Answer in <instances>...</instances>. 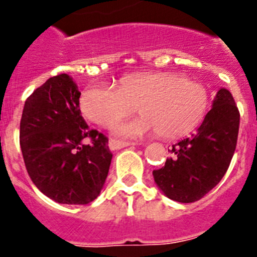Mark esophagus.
Returning <instances> with one entry per match:
<instances>
[{
	"label": "esophagus",
	"instance_id": "34e87169",
	"mask_svg": "<svg viewBox=\"0 0 257 257\" xmlns=\"http://www.w3.org/2000/svg\"><path fill=\"white\" fill-rule=\"evenodd\" d=\"M133 145H134V143L125 142V141H117V140H110L109 141V148L111 151L120 150V148L129 147V146H133Z\"/></svg>",
	"mask_w": 257,
	"mask_h": 257
}]
</instances>
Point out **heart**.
<instances>
[{"mask_svg": "<svg viewBox=\"0 0 257 257\" xmlns=\"http://www.w3.org/2000/svg\"><path fill=\"white\" fill-rule=\"evenodd\" d=\"M209 95L201 83L174 72L125 76L119 86L93 85L81 96V110L88 120L111 126L133 114L141 116L115 126L117 136L141 138L161 133L179 138L195 129L207 114Z\"/></svg>", "mask_w": 257, "mask_h": 257, "instance_id": "heart-1", "label": "heart"}]
</instances>
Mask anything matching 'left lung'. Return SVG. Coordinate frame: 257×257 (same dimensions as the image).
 <instances>
[{"label":"left lung","instance_id":"1","mask_svg":"<svg viewBox=\"0 0 257 257\" xmlns=\"http://www.w3.org/2000/svg\"><path fill=\"white\" fill-rule=\"evenodd\" d=\"M238 126L233 96L220 88L196 133L172 146L165 166L153 171L160 190L180 203H194L209 193L228 170Z\"/></svg>","mask_w":257,"mask_h":257}]
</instances>
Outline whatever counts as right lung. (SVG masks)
<instances>
[{
    "mask_svg": "<svg viewBox=\"0 0 257 257\" xmlns=\"http://www.w3.org/2000/svg\"><path fill=\"white\" fill-rule=\"evenodd\" d=\"M80 96L68 74H58L29 96L21 115L20 147L29 176L59 204L95 200L111 164L107 138L88 128Z\"/></svg>",
    "mask_w": 257,
    "mask_h": 257,
    "instance_id": "1",
    "label": "right lung"
}]
</instances>
